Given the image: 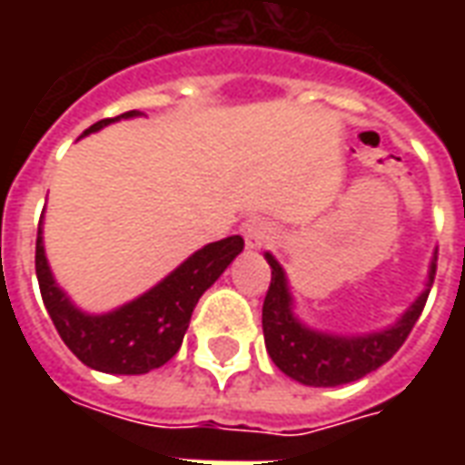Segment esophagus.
I'll use <instances>...</instances> for the list:
<instances>
[{"label":"esophagus","mask_w":465,"mask_h":465,"mask_svg":"<svg viewBox=\"0 0 465 465\" xmlns=\"http://www.w3.org/2000/svg\"><path fill=\"white\" fill-rule=\"evenodd\" d=\"M242 233H243V242L249 249H262L266 246L269 242H273V229L269 223L259 219V216H252V219H246L242 226Z\"/></svg>","instance_id":"esophagus-1"}]
</instances>
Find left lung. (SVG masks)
I'll return each mask as SVG.
<instances>
[{
  "instance_id": "8db88e82",
  "label": "left lung",
  "mask_w": 465,
  "mask_h": 465,
  "mask_svg": "<svg viewBox=\"0 0 465 465\" xmlns=\"http://www.w3.org/2000/svg\"><path fill=\"white\" fill-rule=\"evenodd\" d=\"M266 262L272 266V283L262 312L263 341L273 363L289 379L299 381L303 386H323V389L341 386L363 379L366 373L383 366L409 339L430 292L426 289L420 293L399 322L383 331L363 333V336H333V333L313 331L293 316L292 293L282 263L272 253H266ZM433 276H436V256L430 262L426 286L433 283Z\"/></svg>"
}]
</instances>
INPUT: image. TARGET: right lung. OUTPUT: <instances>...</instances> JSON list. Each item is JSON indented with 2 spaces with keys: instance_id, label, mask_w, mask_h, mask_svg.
<instances>
[{
  "instance_id": "add662e5",
  "label": "right lung",
  "mask_w": 465,
  "mask_h": 465,
  "mask_svg": "<svg viewBox=\"0 0 465 465\" xmlns=\"http://www.w3.org/2000/svg\"><path fill=\"white\" fill-rule=\"evenodd\" d=\"M132 116H139V112L102 119L94 126H89L84 134L99 132L106 124L132 119ZM242 236L206 243L139 299L99 316L76 309L69 302V296L56 286L45 256L42 223L36 232L35 263L42 302L62 341L69 346L76 359L94 371L139 376L159 369L172 356H176L183 333L192 322L193 306L199 303L202 293L226 272V266L242 253Z\"/></svg>"
}]
</instances>
